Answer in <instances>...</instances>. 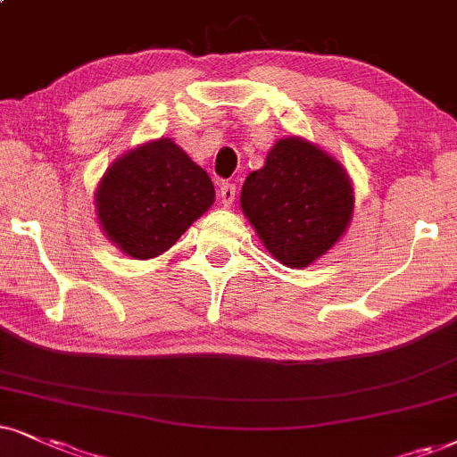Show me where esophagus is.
Wrapping results in <instances>:
<instances>
[{"label": "esophagus", "instance_id": "obj_1", "mask_svg": "<svg viewBox=\"0 0 457 457\" xmlns=\"http://www.w3.org/2000/svg\"><path fill=\"white\" fill-rule=\"evenodd\" d=\"M219 200H221L223 206H232V202L236 200L234 183H221V186H219Z\"/></svg>", "mask_w": 457, "mask_h": 457}]
</instances>
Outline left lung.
Segmentation results:
<instances>
[{"label":"left lung","instance_id":"left-lung-1","mask_svg":"<svg viewBox=\"0 0 457 457\" xmlns=\"http://www.w3.org/2000/svg\"><path fill=\"white\" fill-rule=\"evenodd\" d=\"M240 206L268 251L288 268H305L342 238L354 195L331 155L303 138H280L265 166L246 177Z\"/></svg>","mask_w":457,"mask_h":457}]
</instances>
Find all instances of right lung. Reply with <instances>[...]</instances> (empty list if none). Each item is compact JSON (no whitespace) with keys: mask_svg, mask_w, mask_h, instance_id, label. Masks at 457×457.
Wrapping results in <instances>:
<instances>
[{"mask_svg":"<svg viewBox=\"0 0 457 457\" xmlns=\"http://www.w3.org/2000/svg\"><path fill=\"white\" fill-rule=\"evenodd\" d=\"M212 200L215 187L209 175L170 138L122 155L96 189L103 229L135 259L169 251Z\"/></svg>","mask_w":457,"mask_h":457,"instance_id":"1","label":"right lung"}]
</instances>
